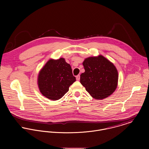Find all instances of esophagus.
<instances>
[{"instance_id": "1", "label": "esophagus", "mask_w": 149, "mask_h": 149, "mask_svg": "<svg viewBox=\"0 0 149 149\" xmlns=\"http://www.w3.org/2000/svg\"><path fill=\"white\" fill-rule=\"evenodd\" d=\"M80 76L79 74L76 76V80H77V81H79V80H80Z\"/></svg>"}]
</instances>
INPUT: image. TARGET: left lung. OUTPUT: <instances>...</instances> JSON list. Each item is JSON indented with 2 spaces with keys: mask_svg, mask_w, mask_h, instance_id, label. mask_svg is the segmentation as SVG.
I'll use <instances>...</instances> for the list:
<instances>
[{
  "mask_svg": "<svg viewBox=\"0 0 149 149\" xmlns=\"http://www.w3.org/2000/svg\"><path fill=\"white\" fill-rule=\"evenodd\" d=\"M83 65L85 72L80 75V83L94 99H103L115 91L118 73L112 63L100 55L86 58Z\"/></svg>",
  "mask_w": 149,
  "mask_h": 149,
  "instance_id": "1",
  "label": "left lung"
}]
</instances>
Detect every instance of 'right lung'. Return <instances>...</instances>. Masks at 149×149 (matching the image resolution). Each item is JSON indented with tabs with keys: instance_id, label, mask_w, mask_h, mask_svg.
Masks as SVG:
<instances>
[{
	"instance_id": "add662e5",
	"label": "right lung",
	"mask_w": 149,
	"mask_h": 149,
	"mask_svg": "<svg viewBox=\"0 0 149 149\" xmlns=\"http://www.w3.org/2000/svg\"><path fill=\"white\" fill-rule=\"evenodd\" d=\"M75 81L70 65L63 58L49 60L40 72L38 78L41 93L52 100L63 97Z\"/></svg>"
}]
</instances>
